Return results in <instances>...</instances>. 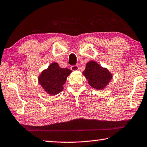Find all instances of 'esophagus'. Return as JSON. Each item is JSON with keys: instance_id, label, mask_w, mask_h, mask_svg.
Returning a JSON list of instances; mask_svg holds the SVG:
<instances>
[{"instance_id": "esophagus-1", "label": "esophagus", "mask_w": 147, "mask_h": 147, "mask_svg": "<svg viewBox=\"0 0 147 147\" xmlns=\"http://www.w3.org/2000/svg\"><path fill=\"white\" fill-rule=\"evenodd\" d=\"M71 69L72 71H78L79 69V67L76 65H72L71 67Z\"/></svg>"}]
</instances>
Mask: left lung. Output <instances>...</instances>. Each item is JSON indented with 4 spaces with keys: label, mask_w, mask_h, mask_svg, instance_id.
Masks as SVG:
<instances>
[{
    "label": "left lung",
    "mask_w": 147,
    "mask_h": 147,
    "mask_svg": "<svg viewBox=\"0 0 147 147\" xmlns=\"http://www.w3.org/2000/svg\"><path fill=\"white\" fill-rule=\"evenodd\" d=\"M83 74L88 80L89 85L98 90L104 88L112 78L111 74L107 69L100 67L94 61L87 63Z\"/></svg>",
    "instance_id": "obj_1"
}]
</instances>
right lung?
Segmentation results:
<instances>
[{
    "label": "right lung",
    "mask_w": 147,
    "mask_h": 147,
    "mask_svg": "<svg viewBox=\"0 0 147 147\" xmlns=\"http://www.w3.org/2000/svg\"><path fill=\"white\" fill-rule=\"evenodd\" d=\"M71 72L67 68L60 67L57 63L54 62L42 72L39 82L49 94L53 96L62 91V85Z\"/></svg>",
    "instance_id": "obj_1"
}]
</instances>
